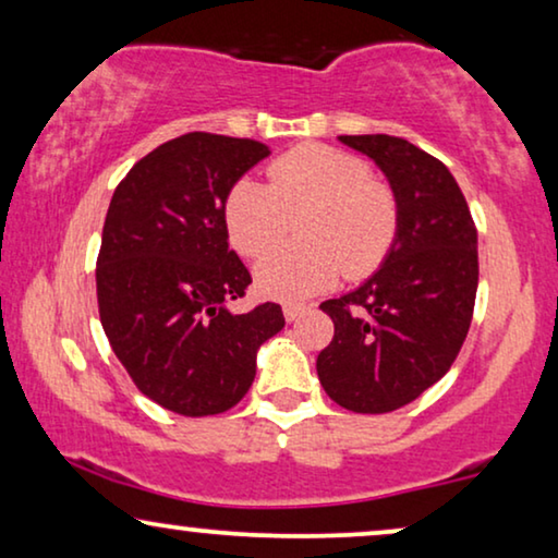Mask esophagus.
<instances>
[{
    "label": "esophagus",
    "instance_id": "34e87169",
    "mask_svg": "<svg viewBox=\"0 0 558 558\" xmlns=\"http://www.w3.org/2000/svg\"><path fill=\"white\" fill-rule=\"evenodd\" d=\"M307 310H310L307 304H302V302H287V304H284V317H287V323H294V319H300Z\"/></svg>",
    "mask_w": 558,
    "mask_h": 558
}]
</instances>
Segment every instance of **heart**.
<instances>
[{"label": "heart", "instance_id": "1", "mask_svg": "<svg viewBox=\"0 0 558 558\" xmlns=\"http://www.w3.org/2000/svg\"><path fill=\"white\" fill-rule=\"evenodd\" d=\"M301 216V243L256 264V287L277 300H304L345 274L368 279L391 254L399 235V197L391 182L371 172L363 157L327 144H300L269 165V185L235 180L223 203L231 246L256 258Z\"/></svg>", "mask_w": 558, "mask_h": 558}]
</instances>
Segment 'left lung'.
I'll list each match as a JSON object with an SVG mask.
<instances>
[{"label": "left lung", "instance_id": "left-lung-1", "mask_svg": "<svg viewBox=\"0 0 558 558\" xmlns=\"http://www.w3.org/2000/svg\"><path fill=\"white\" fill-rule=\"evenodd\" d=\"M368 155L399 197V235L384 266L319 310L335 323L317 355L327 396L355 414H388L452 368L477 294V228L437 157L388 134L340 136Z\"/></svg>", "mask_w": 558, "mask_h": 558}]
</instances>
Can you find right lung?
<instances>
[{
  "label": "right lung",
  "instance_id": "right-lung-1",
  "mask_svg": "<svg viewBox=\"0 0 558 558\" xmlns=\"http://www.w3.org/2000/svg\"><path fill=\"white\" fill-rule=\"evenodd\" d=\"M269 147L190 132L142 157L106 213L96 262L98 315L144 396L182 416L233 409L254 384L256 350L284 327L281 307L233 315L251 274L228 248V190Z\"/></svg>",
  "mask_w": 558,
  "mask_h": 558
}]
</instances>
